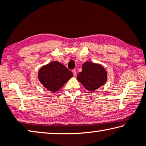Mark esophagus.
Listing matches in <instances>:
<instances>
[{
	"mask_svg": "<svg viewBox=\"0 0 146 146\" xmlns=\"http://www.w3.org/2000/svg\"><path fill=\"white\" fill-rule=\"evenodd\" d=\"M72 72L73 73V75L74 76H76V75H77V73H76V71L75 70V69H73V70L72 71Z\"/></svg>",
	"mask_w": 146,
	"mask_h": 146,
	"instance_id": "esophagus-1",
	"label": "esophagus"
}]
</instances>
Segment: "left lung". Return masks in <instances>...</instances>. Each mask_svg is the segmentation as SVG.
Wrapping results in <instances>:
<instances>
[{
	"instance_id": "obj_1",
	"label": "left lung",
	"mask_w": 146,
	"mask_h": 146,
	"mask_svg": "<svg viewBox=\"0 0 146 146\" xmlns=\"http://www.w3.org/2000/svg\"><path fill=\"white\" fill-rule=\"evenodd\" d=\"M82 69L78 73L77 80L90 92L100 88L107 81L108 73L100 64L86 61L82 65Z\"/></svg>"
}]
</instances>
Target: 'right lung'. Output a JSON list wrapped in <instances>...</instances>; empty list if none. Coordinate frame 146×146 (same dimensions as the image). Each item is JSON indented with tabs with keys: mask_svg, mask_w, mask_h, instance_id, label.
Segmentation results:
<instances>
[{
	"mask_svg": "<svg viewBox=\"0 0 146 146\" xmlns=\"http://www.w3.org/2000/svg\"><path fill=\"white\" fill-rule=\"evenodd\" d=\"M73 76V73L58 61L42 66L38 72V79L41 84L53 93L60 90Z\"/></svg>",
	"mask_w": 146,
	"mask_h": 146,
	"instance_id": "1",
	"label": "right lung"
}]
</instances>
